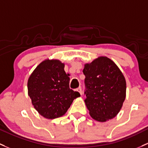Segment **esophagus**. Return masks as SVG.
I'll use <instances>...</instances> for the list:
<instances>
[{
  "mask_svg": "<svg viewBox=\"0 0 148 148\" xmlns=\"http://www.w3.org/2000/svg\"><path fill=\"white\" fill-rule=\"evenodd\" d=\"M76 91H78L79 94L82 95V88H81V87H79V88H77V89H76Z\"/></svg>",
  "mask_w": 148,
  "mask_h": 148,
  "instance_id": "obj_1",
  "label": "esophagus"
}]
</instances>
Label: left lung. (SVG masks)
Masks as SVG:
<instances>
[{
  "mask_svg": "<svg viewBox=\"0 0 148 148\" xmlns=\"http://www.w3.org/2000/svg\"><path fill=\"white\" fill-rule=\"evenodd\" d=\"M85 103L92 119L106 122L117 116L126 96V82L117 65L107 57L84 64Z\"/></svg>",
  "mask_w": 148,
  "mask_h": 148,
  "instance_id": "8db88e82",
  "label": "left lung"
}]
</instances>
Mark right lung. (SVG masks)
<instances>
[{"label":"right lung","instance_id":"right-lung-1","mask_svg":"<svg viewBox=\"0 0 148 148\" xmlns=\"http://www.w3.org/2000/svg\"><path fill=\"white\" fill-rule=\"evenodd\" d=\"M64 64L58 60L42 62L27 81L28 96L35 110L45 119H54L64 115L74 99L80 96L69 88V77Z\"/></svg>","mask_w":148,"mask_h":148}]
</instances>
